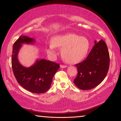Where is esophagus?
I'll use <instances>...</instances> for the list:
<instances>
[{
	"label": "esophagus",
	"mask_w": 121,
	"mask_h": 121,
	"mask_svg": "<svg viewBox=\"0 0 121 121\" xmlns=\"http://www.w3.org/2000/svg\"><path fill=\"white\" fill-rule=\"evenodd\" d=\"M60 67L61 68H67V65H60Z\"/></svg>",
	"instance_id": "1"
}]
</instances>
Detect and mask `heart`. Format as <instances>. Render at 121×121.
Here are the masks:
<instances>
[{
    "instance_id": "obj_1",
    "label": "heart",
    "mask_w": 121,
    "mask_h": 121,
    "mask_svg": "<svg viewBox=\"0 0 121 121\" xmlns=\"http://www.w3.org/2000/svg\"><path fill=\"white\" fill-rule=\"evenodd\" d=\"M56 47L61 48L62 58L69 64H76L83 60L87 55L90 42L85 37L75 34L58 35L53 37L48 52L53 55Z\"/></svg>"
}]
</instances>
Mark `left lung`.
Here are the masks:
<instances>
[{
    "mask_svg": "<svg viewBox=\"0 0 121 121\" xmlns=\"http://www.w3.org/2000/svg\"><path fill=\"white\" fill-rule=\"evenodd\" d=\"M109 53L106 43L102 39L97 42L87 58L76 65L78 74L74 83L80 90H88L101 82L107 74L109 67Z\"/></svg>",
    "mask_w": 121,
    "mask_h": 121,
    "instance_id": "8db88e82",
    "label": "left lung"
}]
</instances>
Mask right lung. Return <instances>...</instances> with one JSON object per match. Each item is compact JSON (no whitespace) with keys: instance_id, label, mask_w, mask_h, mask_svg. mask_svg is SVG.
Returning a JSON list of instances; mask_svg holds the SVG:
<instances>
[{"instance_id":"obj_1","label":"right lung","mask_w":121,"mask_h":121,"mask_svg":"<svg viewBox=\"0 0 121 121\" xmlns=\"http://www.w3.org/2000/svg\"><path fill=\"white\" fill-rule=\"evenodd\" d=\"M35 39L22 35L13 46L12 68L17 82L26 90L34 93H43L49 90L55 73L59 68L58 63L42 59L29 68L23 66L17 59L22 44H30Z\"/></svg>"}]
</instances>
